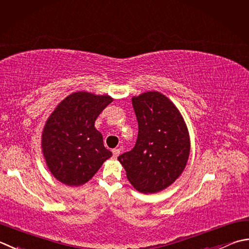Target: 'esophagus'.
Returning <instances> with one entry per match:
<instances>
[{"label":"esophagus","instance_id":"34e87169","mask_svg":"<svg viewBox=\"0 0 249 249\" xmlns=\"http://www.w3.org/2000/svg\"><path fill=\"white\" fill-rule=\"evenodd\" d=\"M120 153H121V150L120 149H113L112 150V154H113V158L114 159H116L120 155Z\"/></svg>","mask_w":249,"mask_h":249}]
</instances>
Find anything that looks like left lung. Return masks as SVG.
Masks as SVG:
<instances>
[{
    "mask_svg": "<svg viewBox=\"0 0 249 249\" xmlns=\"http://www.w3.org/2000/svg\"><path fill=\"white\" fill-rule=\"evenodd\" d=\"M138 137L129 152L118 160L129 182L142 193L162 191L186 167L190 139L186 123L175 105L158 91L133 98Z\"/></svg>",
    "mask_w": 249,
    "mask_h": 249,
    "instance_id": "8db88e82",
    "label": "left lung"
}]
</instances>
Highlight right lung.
<instances>
[{
  "label": "right lung",
  "instance_id": "1",
  "mask_svg": "<svg viewBox=\"0 0 249 249\" xmlns=\"http://www.w3.org/2000/svg\"><path fill=\"white\" fill-rule=\"evenodd\" d=\"M112 100L107 95L73 92L47 120L42 135L43 154L51 173L60 182L81 186L111 158L95 121Z\"/></svg>",
  "mask_w": 249,
  "mask_h": 249
}]
</instances>
